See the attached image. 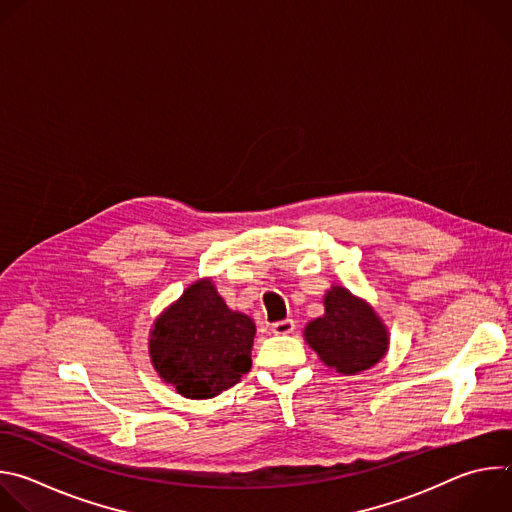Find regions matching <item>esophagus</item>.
I'll return each instance as SVG.
<instances>
[{"instance_id": "obj_1", "label": "esophagus", "mask_w": 512, "mask_h": 512, "mask_svg": "<svg viewBox=\"0 0 512 512\" xmlns=\"http://www.w3.org/2000/svg\"><path fill=\"white\" fill-rule=\"evenodd\" d=\"M294 330H296V322L289 320V318L271 324V332H273L275 336H287V334H291Z\"/></svg>"}]
</instances>
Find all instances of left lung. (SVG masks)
Listing matches in <instances>:
<instances>
[{"label":"left lung","mask_w":512,"mask_h":512,"mask_svg":"<svg viewBox=\"0 0 512 512\" xmlns=\"http://www.w3.org/2000/svg\"><path fill=\"white\" fill-rule=\"evenodd\" d=\"M324 306V318L306 326V340L328 367L356 375L383 358L389 338L369 304L336 285L326 294Z\"/></svg>","instance_id":"obj_1"}]
</instances>
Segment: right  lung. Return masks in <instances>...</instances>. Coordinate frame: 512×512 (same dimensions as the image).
Returning a JSON list of instances; mask_svg holds the SVG:
<instances>
[{
	"mask_svg": "<svg viewBox=\"0 0 512 512\" xmlns=\"http://www.w3.org/2000/svg\"><path fill=\"white\" fill-rule=\"evenodd\" d=\"M253 338V320L229 310L204 279L156 320L150 354L160 377L180 395L210 399L249 373Z\"/></svg>",
	"mask_w": 512,
	"mask_h": 512,
	"instance_id": "obj_1",
	"label": "right lung"
}]
</instances>
